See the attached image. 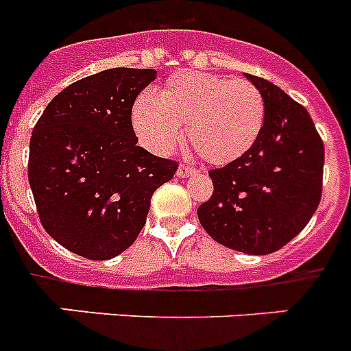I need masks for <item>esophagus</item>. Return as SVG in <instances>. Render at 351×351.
Masks as SVG:
<instances>
[{"mask_svg":"<svg viewBox=\"0 0 351 351\" xmlns=\"http://www.w3.org/2000/svg\"><path fill=\"white\" fill-rule=\"evenodd\" d=\"M193 175H196L195 167L185 166V164H182V166L176 169V176H178V178H187V176H193Z\"/></svg>","mask_w":351,"mask_h":351,"instance_id":"esophagus-1","label":"esophagus"}]
</instances>
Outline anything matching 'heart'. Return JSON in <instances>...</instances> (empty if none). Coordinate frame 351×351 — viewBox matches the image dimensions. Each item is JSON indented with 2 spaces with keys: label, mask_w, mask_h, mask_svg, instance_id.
<instances>
[{
  "label": "heart",
  "mask_w": 351,
  "mask_h": 351,
  "mask_svg": "<svg viewBox=\"0 0 351 351\" xmlns=\"http://www.w3.org/2000/svg\"><path fill=\"white\" fill-rule=\"evenodd\" d=\"M138 141L153 153H169L185 141L210 164L240 158L258 141L265 124V101L249 81L202 72H180L158 95L144 92L131 110Z\"/></svg>",
  "instance_id": "b5f03b06"
}]
</instances>
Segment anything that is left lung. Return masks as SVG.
<instances>
[{
  "label": "left lung",
  "mask_w": 351,
  "mask_h": 351,
  "mask_svg": "<svg viewBox=\"0 0 351 351\" xmlns=\"http://www.w3.org/2000/svg\"><path fill=\"white\" fill-rule=\"evenodd\" d=\"M245 77L263 95V130L245 155L209 171L215 191L198 220L223 247L261 256L295 238L317 209L324 146L304 106L267 79Z\"/></svg>",
  "instance_id": "8db88e82"
}]
</instances>
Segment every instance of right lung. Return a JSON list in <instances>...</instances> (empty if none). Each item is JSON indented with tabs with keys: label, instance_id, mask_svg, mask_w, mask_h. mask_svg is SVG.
Instances as JSON below:
<instances>
[{
	"label": "right lung",
	"instance_id": "obj_1",
	"mask_svg": "<svg viewBox=\"0 0 351 351\" xmlns=\"http://www.w3.org/2000/svg\"><path fill=\"white\" fill-rule=\"evenodd\" d=\"M156 70L111 68L52 99L34 126L28 182L43 227L64 249L110 259L133 245L151 196L178 162L136 146L131 110Z\"/></svg>",
	"mask_w": 351,
	"mask_h": 351
}]
</instances>
